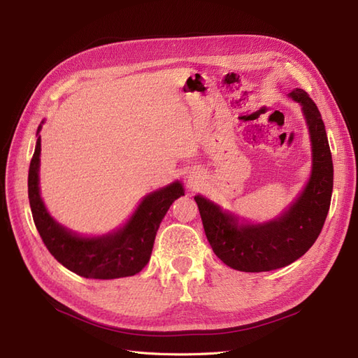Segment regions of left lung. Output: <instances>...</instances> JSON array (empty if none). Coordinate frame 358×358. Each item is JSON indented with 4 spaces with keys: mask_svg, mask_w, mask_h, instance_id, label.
<instances>
[{
    "mask_svg": "<svg viewBox=\"0 0 358 358\" xmlns=\"http://www.w3.org/2000/svg\"><path fill=\"white\" fill-rule=\"evenodd\" d=\"M289 96L301 106L312 143L310 179L289 209L266 224H239L208 199L194 197L213 252L241 272H270L296 262L318 239L330 209L333 161L326 127L308 92L296 88Z\"/></svg>",
    "mask_w": 358,
    "mask_h": 358,
    "instance_id": "obj_1",
    "label": "left lung"
}]
</instances>
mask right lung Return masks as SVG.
<instances>
[{
    "label": "right lung",
    "mask_w": 358,
    "mask_h": 358,
    "mask_svg": "<svg viewBox=\"0 0 358 358\" xmlns=\"http://www.w3.org/2000/svg\"><path fill=\"white\" fill-rule=\"evenodd\" d=\"M41 125L37 129L40 133ZM41 138L38 136L28 173V199L32 218L43 243L64 267L91 279H116L133 276L150 258L159 224L171 203L183 196L180 182L149 194L138 204L129 221L115 233L101 237H80L64 229L52 218L40 197Z\"/></svg>",
    "instance_id": "obj_1"
}]
</instances>
